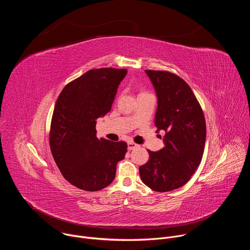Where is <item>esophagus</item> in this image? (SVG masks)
<instances>
[{
    "instance_id": "obj_1",
    "label": "esophagus",
    "mask_w": 250,
    "mask_h": 250,
    "mask_svg": "<svg viewBox=\"0 0 250 250\" xmlns=\"http://www.w3.org/2000/svg\"><path fill=\"white\" fill-rule=\"evenodd\" d=\"M138 146L136 145V144H134L133 141H128L127 142V149L128 150H132V149H134V148H136Z\"/></svg>"
}]
</instances>
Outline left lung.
Listing matches in <instances>:
<instances>
[{
  "label": "left lung",
  "instance_id": "obj_1",
  "mask_svg": "<svg viewBox=\"0 0 250 250\" xmlns=\"http://www.w3.org/2000/svg\"><path fill=\"white\" fill-rule=\"evenodd\" d=\"M158 99L154 124L164 130V147L148 150L149 160L139 167L142 182L151 190L168 192L185 185L201 163L206 121L190 86L168 71L146 70Z\"/></svg>",
  "mask_w": 250,
  "mask_h": 250
}]
</instances>
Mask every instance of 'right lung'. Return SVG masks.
<instances>
[{"label":"right lung","instance_id":"1","mask_svg":"<svg viewBox=\"0 0 250 250\" xmlns=\"http://www.w3.org/2000/svg\"><path fill=\"white\" fill-rule=\"evenodd\" d=\"M126 73V69L89 70L68 83L57 98L49 132L51 153L65 179L81 190L109 186L126 153V142L96 136L97 120L111 111Z\"/></svg>","mask_w":250,"mask_h":250}]
</instances>
